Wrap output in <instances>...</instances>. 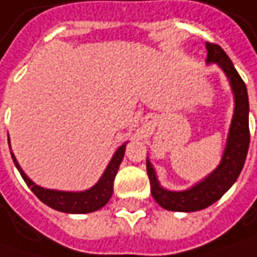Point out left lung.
I'll return each mask as SVG.
<instances>
[{
  "label": "left lung",
  "instance_id": "1",
  "mask_svg": "<svg viewBox=\"0 0 257 257\" xmlns=\"http://www.w3.org/2000/svg\"><path fill=\"white\" fill-rule=\"evenodd\" d=\"M207 58L206 64H217L226 74L232 88L234 110L232 123L226 140L219 166L199 183L186 190H167L160 184L153 164L147 157V174L150 179V189L154 200L166 210L172 212H197L217 202L224 193L232 187L242 172L249 150V97L246 84L236 71L234 65L222 47L206 43Z\"/></svg>",
  "mask_w": 257,
  "mask_h": 257
}]
</instances>
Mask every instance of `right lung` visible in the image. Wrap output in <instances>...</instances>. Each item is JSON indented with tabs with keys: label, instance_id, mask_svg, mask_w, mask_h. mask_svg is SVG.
<instances>
[{
	"label": "right lung",
	"instance_id": "add662e5",
	"mask_svg": "<svg viewBox=\"0 0 257 257\" xmlns=\"http://www.w3.org/2000/svg\"><path fill=\"white\" fill-rule=\"evenodd\" d=\"M8 144H10V139H8ZM125 146H127V142L121 144L115 150V153L113 154L110 163L107 164L103 176L98 179V182L95 183L93 187L83 190V192H63V190L41 187V186L35 184L25 174L24 170L21 169V166L17 162L13 152H11V157H13L15 167L18 169L21 177L27 183V186L33 190V193L44 204L50 206L54 210H58V212L71 213V214H85V213H91L101 209L110 200V197L113 194L114 179H115V174L118 172L120 164L123 162Z\"/></svg>",
	"mask_w": 257,
	"mask_h": 257
}]
</instances>
